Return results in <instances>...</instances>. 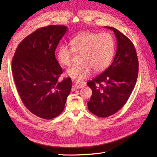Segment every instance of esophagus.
Masks as SVG:
<instances>
[{
	"mask_svg": "<svg viewBox=\"0 0 157 157\" xmlns=\"http://www.w3.org/2000/svg\"><path fill=\"white\" fill-rule=\"evenodd\" d=\"M85 85H86L85 83H82V84H75H75H73V86H72L71 90L72 91H75V90H76L77 89L84 87Z\"/></svg>",
	"mask_w": 157,
	"mask_h": 157,
	"instance_id": "esophagus-1",
	"label": "esophagus"
}]
</instances>
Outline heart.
<instances>
[{"label": "heart", "mask_w": 157, "mask_h": 157, "mask_svg": "<svg viewBox=\"0 0 157 157\" xmlns=\"http://www.w3.org/2000/svg\"><path fill=\"white\" fill-rule=\"evenodd\" d=\"M71 46L63 44L57 51L59 63L65 66L71 64L74 51L82 53L81 65L73 66L66 74L77 82H81L90 76L93 69L101 72L111 64L115 51L114 38L109 33L86 32L76 36L71 41Z\"/></svg>", "instance_id": "obj_1"}]
</instances>
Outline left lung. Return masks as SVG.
I'll use <instances>...</instances> for the list:
<instances>
[{
    "instance_id": "1",
    "label": "left lung",
    "mask_w": 157,
    "mask_h": 157,
    "mask_svg": "<svg viewBox=\"0 0 157 157\" xmlns=\"http://www.w3.org/2000/svg\"><path fill=\"white\" fill-rule=\"evenodd\" d=\"M117 52L111 65L87 85L92 94L88 102V110L100 117H107L121 109L134 88L138 74V60L136 48L130 40L117 29Z\"/></svg>"
}]
</instances>
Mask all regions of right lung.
I'll return each instance as SVG.
<instances>
[{
    "label": "right lung",
    "mask_w": 157,
    "mask_h": 157,
    "mask_svg": "<svg viewBox=\"0 0 157 157\" xmlns=\"http://www.w3.org/2000/svg\"><path fill=\"white\" fill-rule=\"evenodd\" d=\"M65 25L39 28L23 40L12 60V73L23 104L39 117L51 119L61 114L71 92L70 78L59 80L63 69L55 58Z\"/></svg>",
    "instance_id": "obj_1"
}]
</instances>
